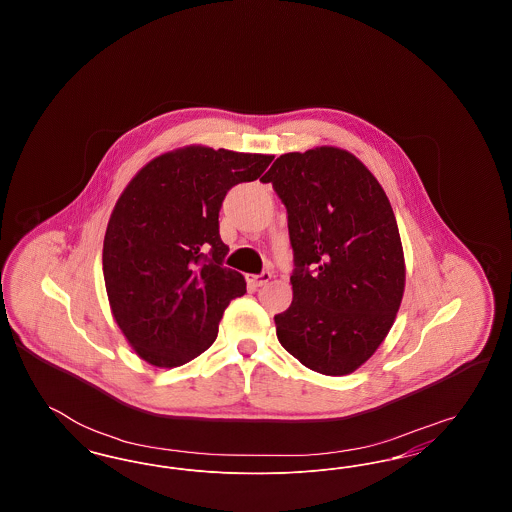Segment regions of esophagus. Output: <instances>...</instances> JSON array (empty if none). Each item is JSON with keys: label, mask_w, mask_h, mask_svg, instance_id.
<instances>
[{"label": "esophagus", "mask_w": 512, "mask_h": 512, "mask_svg": "<svg viewBox=\"0 0 512 512\" xmlns=\"http://www.w3.org/2000/svg\"><path fill=\"white\" fill-rule=\"evenodd\" d=\"M270 278H272V274H270V272H261V274H257V276L247 278V282H249L251 286H255V288H261V286H265V284H267Z\"/></svg>", "instance_id": "1"}]
</instances>
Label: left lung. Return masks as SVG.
I'll list each match as a JSON object with an SVG mask.
<instances>
[{
    "label": "left lung",
    "mask_w": 512,
    "mask_h": 512,
    "mask_svg": "<svg viewBox=\"0 0 512 512\" xmlns=\"http://www.w3.org/2000/svg\"><path fill=\"white\" fill-rule=\"evenodd\" d=\"M272 182L288 209L292 305L274 317L282 347L324 376H345L376 353L405 292V255L390 199L347 149L280 155Z\"/></svg>",
    "instance_id": "1"
}]
</instances>
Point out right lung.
I'll list each match as a JSON object with an SVG mask.
<instances>
[{
    "label": "right lung",
    "instance_id": "right-lung-1",
    "mask_svg": "<svg viewBox=\"0 0 512 512\" xmlns=\"http://www.w3.org/2000/svg\"><path fill=\"white\" fill-rule=\"evenodd\" d=\"M274 155L184 146L157 155L122 190L103 240L115 322L147 365L174 368L207 351L245 278L222 267L226 192L257 180Z\"/></svg>",
    "mask_w": 512,
    "mask_h": 512
}]
</instances>
